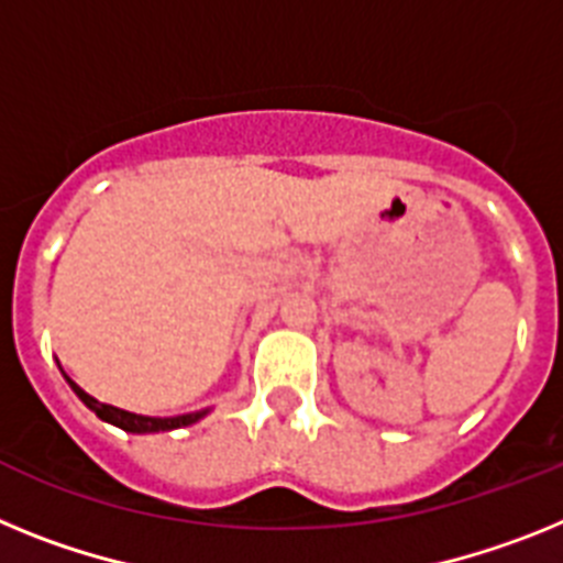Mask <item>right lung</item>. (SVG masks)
Returning <instances> with one entry per match:
<instances>
[{"label": "right lung", "instance_id": "obj_1", "mask_svg": "<svg viewBox=\"0 0 563 563\" xmlns=\"http://www.w3.org/2000/svg\"><path fill=\"white\" fill-rule=\"evenodd\" d=\"M70 383V388L76 390V397L81 399V402L87 405V408L96 413V417H101L104 422H112L119 424L121 430H130V433H158V430H175V428H187V424L198 422L200 417H203V410L200 413H184V417H173V419H155V417H139V413H130V410H121V408H112V405H104L99 402V399H92L90 394H85V390L78 388L73 379H67Z\"/></svg>", "mask_w": 563, "mask_h": 563}]
</instances>
